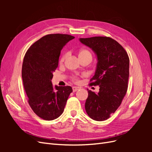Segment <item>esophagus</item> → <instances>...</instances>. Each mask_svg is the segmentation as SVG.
<instances>
[{
    "label": "esophagus",
    "instance_id": "34e87169",
    "mask_svg": "<svg viewBox=\"0 0 152 152\" xmlns=\"http://www.w3.org/2000/svg\"><path fill=\"white\" fill-rule=\"evenodd\" d=\"M72 89H73V92H75V91H77L78 90H79L80 88L79 87H76V86H73V87H72Z\"/></svg>",
    "mask_w": 152,
    "mask_h": 152
}]
</instances>
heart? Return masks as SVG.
Returning a JSON list of instances; mask_svg holds the SVG:
<instances>
[{
	"label": "heart",
	"instance_id": "1",
	"mask_svg": "<svg viewBox=\"0 0 152 152\" xmlns=\"http://www.w3.org/2000/svg\"><path fill=\"white\" fill-rule=\"evenodd\" d=\"M66 56H67L66 53L63 54L60 58V60H59L60 63H63L64 61H65V59H66ZM79 58L85 57V56H91L92 57V55H91V53L89 52V50H87V49H81L79 53Z\"/></svg>",
	"mask_w": 152,
	"mask_h": 152
}]
</instances>
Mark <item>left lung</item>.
<instances>
[{
    "label": "left lung",
    "mask_w": 152,
    "mask_h": 152,
    "mask_svg": "<svg viewBox=\"0 0 152 152\" xmlns=\"http://www.w3.org/2000/svg\"><path fill=\"white\" fill-rule=\"evenodd\" d=\"M82 44L93 50L98 63L90 85L99 86L98 93L87 89L85 109L94 121L108 119L121 105L128 87L129 58L126 50L107 37L80 38Z\"/></svg>",
    "instance_id": "left-lung-1"
}]
</instances>
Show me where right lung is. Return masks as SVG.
<instances>
[{
  "label": "right lung",
  "instance_id": "obj_1",
  "mask_svg": "<svg viewBox=\"0 0 152 152\" xmlns=\"http://www.w3.org/2000/svg\"><path fill=\"white\" fill-rule=\"evenodd\" d=\"M74 38L67 34L47 35L32 44L25 55L22 65L25 91L31 108L44 120L60 116L73 91L70 86L54 87L51 80L61 49Z\"/></svg>",
  "mask_w": 152,
  "mask_h": 152
}]
</instances>
